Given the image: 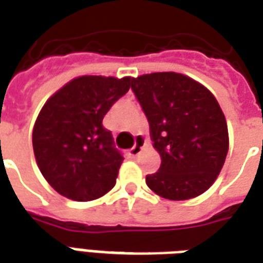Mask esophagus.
<instances>
[{
	"mask_svg": "<svg viewBox=\"0 0 263 263\" xmlns=\"http://www.w3.org/2000/svg\"><path fill=\"white\" fill-rule=\"evenodd\" d=\"M145 145V140L141 137V136H137V141H136V144L132 147L129 150V155L130 157H139L141 150L144 148Z\"/></svg>",
	"mask_w": 263,
	"mask_h": 263,
	"instance_id": "obj_1",
	"label": "esophagus"
}]
</instances>
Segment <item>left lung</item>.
Wrapping results in <instances>:
<instances>
[{
	"label": "left lung",
	"instance_id": "8db88e82",
	"mask_svg": "<svg viewBox=\"0 0 263 263\" xmlns=\"http://www.w3.org/2000/svg\"><path fill=\"white\" fill-rule=\"evenodd\" d=\"M132 91L161 155L160 170L145 176V183L170 200L206 192L229 151V130L217 99L202 84L178 72L132 78Z\"/></svg>",
	"mask_w": 263,
	"mask_h": 263
}]
</instances>
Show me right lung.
I'll list each match as a JSON object with an SVG mask.
<instances>
[{
  "label": "right lung",
  "instance_id": "1",
  "mask_svg": "<svg viewBox=\"0 0 263 263\" xmlns=\"http://www.w3.org/2000/svg\"><path fill=\"white\" fill-rule=\"evenodd\" d=\"M130 82V77H78L45 103L32 141L40 172L55 192L88 202L115 186L123 155L102 120Z\"/></svg>",
  "mask_w": 263,
  "mask_h": 263
}]
</instances>
